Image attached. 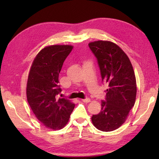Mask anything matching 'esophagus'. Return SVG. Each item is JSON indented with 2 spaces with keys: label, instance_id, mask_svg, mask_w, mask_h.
I'll return each mask as SVG.
<instances>
[{
  "label": "esophagus",
  "instance_id": "1",
  "mask_svg": "<svg viewBox=\"0 0 159 159\" xmlns=\"http://www.w3.org/2000/svg\"><path fill=\"white\" fill-rule=\"evenodd\" d=\"M90 98H84V99H82V101L84 102H90Z\"/></svg>",
  "mask_w": 159,
  "mask_h": 159
}]
</instances>
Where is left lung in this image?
Listing matches in <instances>:
<instances>
[{
	"instance_id": "8db88e82",
	"label": "left lung",
	"mask_w": 159,
	"mask_h": 159,
	"mask_svg": "<svg viewBox=\"0 0 159 159\" xmlns=\"http://www.w3.org/2000/svg\"><path fill=\"white\" fill-rule=\"evenodd\" d=\"M89 47L97 59L102 82L108 85L100 112L93 115L92 121L97 129L113 131L124 123L135 102V75L129 58L116 43L99 40Z\"/></svg>"
}]
</instances>
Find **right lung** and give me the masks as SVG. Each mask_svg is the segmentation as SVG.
I'll list each match as a JSON object with an SVG mask.
<instances>
[{
    "mask_svg": "<svg viewBox=\"0 0 159 159\" xmlns=\"http://www.w3.org/2000/svg\"><path fill=\"white\" fill-rule=\"evenodd\" d=\"M72 48L70 45L46 47L36 56L29 74L26 97L29 106L40 122L53 130L66 126L75 107L64 98H57L61 92L60 71Z\"/></svg>",
    "mask_w": 159,
    "mask_h": 159,
    "instance_id": "1",
    "label": "right lung"
}]
</instances>
